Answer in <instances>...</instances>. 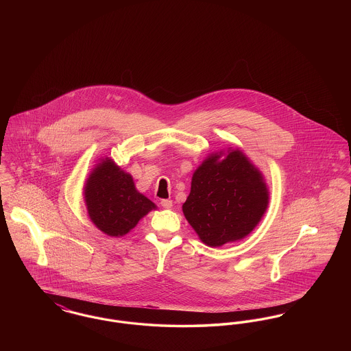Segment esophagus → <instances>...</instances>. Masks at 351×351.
I'll list each match as a JSON object with an SVG mask.
<instances>
[{
    "instance_id": "obj_1",
    "label": "esophagus",
    "mask_w": 351,
    "mask_h": 351,
    "mask_svg": "<svg viewBox=\"0 0 351 351\" xmlns=\"http://www.w3.org/2000/svg\"><path fill=\"white\" fill-rule=\"evenodd\" d=\"M160 204H162V206H163V208L169 209V208L172 206V200H162L160 201Z\"/></svg>"
}]
</instances>
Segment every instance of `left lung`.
Returning a JSON list of instances; mask_svg holds the SVG:
<instances>
[{"instance_id": "obj_1", "label": "left lung", "mask_w": 351, "mask_h": 351, "mask_svg": "<svg viewBox=\"0 0 351 351\" xmlns=\"http://www.w3.org/2000/svg\"><path fill=\"white\" fill-rule=\"evenodd\" d=\"M210 155L193 173L183 213L201 241L218 247L245 238L268 205L261 172L239 150Z\"/></svg>"}]
</instances>
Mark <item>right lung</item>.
Instances as JSON below:
<instances>
[{
  "mask_svg": "<svg viewBox=\"0 0 351 351\" xmlns=\"http://www.w3.org/2000/svg\"><path fill=\"white\" fill-rule=\"evenodd\" d=\"M84 191L89 217L101 232L112 237L129 233L155 209V204L135 189L133 178L110 159L93 169Z\"/></svg>",
  "mask_w": 351,
  "mask_h": 351,
  "instance_id": "right-lung-1",
  "label": "right lung"
}]
</instances>
